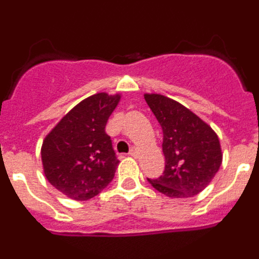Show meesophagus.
<instances>
[{
    "label": "esophagus",
    "mask_w": 259,
    "mask_h": 259,
    "mask_svg": "<svg viewBox=\"0 0 259 259\" xmlns=\"http://www.w3.org/2000/svg\"><path fill=\"white\" fill-rule=\"evenodd\" d=\"M130 155H131V157H137V155H139V150H137L136 148H132L131 152H130Z\"/></svg>",
    "instance_id": "34e87169"
}]
</instances>
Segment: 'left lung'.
<instances>
[{"label":"left lung","instance_id":"left-lung-1","mask_svg":"<svg viewBox=\"0 0 259 259\" xmlns=\"http://www.w3.org/2000/svg\"><path fill=\"white\" fill-rule=\"evenodd\" d=\"M146 104L161 124L166 167L148 182L171 198L193 197L214 179L223 159L218 135L189 109L158 93H145Z\"/></svg>","mask_w":259,"mask_h":259}]
</instances>
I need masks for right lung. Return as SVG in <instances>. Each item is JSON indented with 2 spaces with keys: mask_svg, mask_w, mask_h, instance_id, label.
<instances>
[{
  "mask_svg": "<svg viewBox=\"0 0 259 259\" xmlns=\"http://www.w3.org/2000/svg\"><path fill=\"white\" fill-rule=\"evenodd\" d=\"M120 98V93L89 96L45 136L41 145L44 175L66 197L87 201L113 180L119 161L105 125Z\"/></svg>",
  "mask_w": 259,
  "mask_h": 259,
  "instance_id": "right-lung-1",
  "label": "right lung"
}]
</instances>
